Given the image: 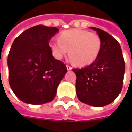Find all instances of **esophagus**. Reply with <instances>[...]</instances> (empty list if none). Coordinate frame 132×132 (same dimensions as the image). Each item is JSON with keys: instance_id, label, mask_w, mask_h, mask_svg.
Masks as SVG:
<instances>
[{"instance_id": "34e87169", "label": "esophagus", "mask_w": 132, "mask_h": 132, "mask_svg": "<svg viewBox=\"0 0 132 132\" xmlns=\"http://www.w3.org/2000/svg\"><path fill=\"white\" fill-rule=\"evenodd\" d=\"M66 67H67V70H71L73 69V68H72L71 66H70V65H67Z\"/></svg>"}]
</instances>
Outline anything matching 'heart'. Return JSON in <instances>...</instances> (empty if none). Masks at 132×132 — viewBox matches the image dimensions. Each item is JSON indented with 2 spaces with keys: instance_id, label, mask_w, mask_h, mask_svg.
<instances>
[{
  "instance_id": "obj_1",
  "label": "heart",
  "mask_w": 132,
  "mask_h": 132,
  "mask_svg": "<svg viewBox=\"0 0 132 132\" xmlns=\"http://www.w3.org/2000/svg\"><path fill=\"white\" fill-rule=\"evenodd\" d=\"M49 46L56 59H62L69 50V56L75 63L79 66H87L98 57L101 39L98 34L73 28L59 34L58 41L51 40Z\"/></svg>"
}]
</instances>
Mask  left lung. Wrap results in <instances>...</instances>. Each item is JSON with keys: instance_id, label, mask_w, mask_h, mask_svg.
Instances as JSON below:
<instances>
[{"instance_id": "8db88e82", "label": "left lung", "mask_w": 132, "mask_h": 132, "mask_svg": "<svg viewBox=\"0 0 132 132\" xmlns=\"http://www.w3.org/2000/svg\"><path fill=\"white\" fill-rule=\"evenodd\" d=\"M101 49L93 63L84 68L73 69L76 75V95L80 101L95 107L113 102L120 93L125 73V62L119 43L100 28Z\"/></svg>"}]
</instances>
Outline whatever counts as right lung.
Segmentation results:
<instances>
[{"instance_id":"right-lung-1","label":"right lung","mask_w":132,"mask_h":132,"mask_svg":"<svg viewBox=\"0 0 132 132\" xmlns=\"http://www.w3.org/2000/svg\"><path fill=\"white\" fill-rule=\"evenodd\" d=\"M59 29L43 25L28 28L13 42L8 56L9 82L18 98L38 105L53 101L66 65L54 58L49 41Z\"/></svg>"}]
</instances>
